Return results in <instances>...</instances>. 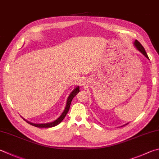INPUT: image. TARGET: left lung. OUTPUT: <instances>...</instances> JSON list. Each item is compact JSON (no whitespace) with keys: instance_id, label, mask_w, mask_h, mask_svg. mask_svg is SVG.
<instances>
[{"instance_id":"left-lung-1","label":"left lung","mask_w":159,"mask_h":159,"mask_svg":"<svg viewBox=\"0 0 159 159\" xmlns=\"http://www.w3.org/2000/svg\"><path fill=\"white\" fill-rule=\"evenodd\" d=\"M134 44L135 46V47L137 48V49L140 52H141V53H142L144 55V56H145L147 57V58L149 59L148 56V54H147V53H146L145 48H144V47H143L142 44H141L138 41V40H135V42H134Z\"/></svg>"}]
</instances>
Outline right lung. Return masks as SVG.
<instances>
[{
  "label": "right lung",
  "instance_id": "1",
  "mask_svg": "<svg viewBox=\"0 0 159 159\" xmlns=\"http://www.w3.org/2000/svg\"><path fill=\"white\" fill-rule=\"evenodd\" d=\"M78 92H79V87L75 88L74 90L71 92L70 96H69L68 99H67V105H66L65 111H63L62 115H60V116L57 118L56 120L53 121V122H50V123H46V124H33V123H31L30 122H28V121H26V120L25 121H26L28 124H30V125H31L32 126H36V127H39V128H50V127H53V126L59 125V124L63 120V119L65 117L66 115L67 114L69 110H70L71 101H72V99H73V98L78 94Z\"/></svg>",
  "mask_w": 159,
  "mask_h": 159
}]
</instances>
